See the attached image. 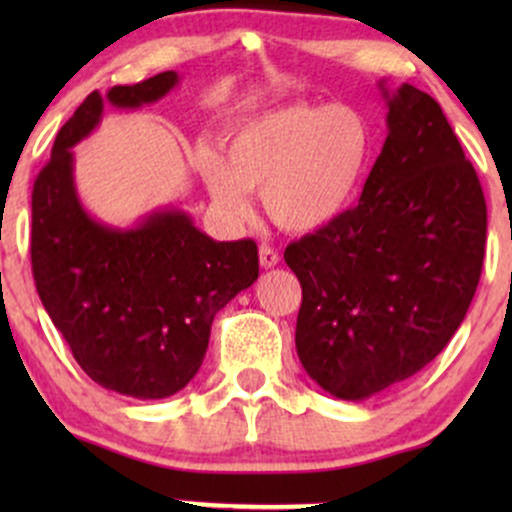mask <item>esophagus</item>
Returning <instances> with one entry per match:
<instances>
[{
	"label": "esophagus",
	"mask_w": 512,
	"mask_h": 512,
	"mask_svg": "<svg viewBox=\"0 0 512 512\" xmlns=\"http://www.w3.org/2000/svg\"><path fill=\"white\" fill-rule=\"evenodd\" d=\"M279 262H281L279 252H276L274 248H269V245H262V248H260V264H262V267L272 269Z\"/></svg>",
	"instance_id": "34e87169"
}]
</instances>
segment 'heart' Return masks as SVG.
<instances>
[{
  "label": "heart",
  "mask_w": 512,
  "mask_h": 512,
  "mask_svg": "<svg viewBox=\"0 0 512 512\" xmlns=\"http://www.w3.org/2000/svg\"><path fill=\"white\" fill-rule=\"evenodd\" d=\"M373 129L349 105L289 103L250 117L226 139V156L197 149L209 197L233 221L250 219L248 192L276 226L317 233L342 219L366 182Z\"/></svg>",
  "instance_id": "heart-1"
}]
</instances>
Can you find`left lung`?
Masks as SVG:
<instances>
[{"label":"left lung","mask_w":512,"mask_h":512,"mask_svg":"<svg viewBox=\"0 0 512 512\" xmlns=\"http://www.w3.org/2000/svg\"><path fill=\"white\" fill-rule=\"evenodd\" d=\"M387 139L361 199L284 252L303 303L296 351L332 397L363 402L436 358L462 325L486 245V202L440 105L378 81Z\"/></svg>","instance_id":"obj_1"}]
</instances>
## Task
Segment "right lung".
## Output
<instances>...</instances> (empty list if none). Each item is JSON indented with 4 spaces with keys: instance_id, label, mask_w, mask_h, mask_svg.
<instances>
[{
    "instance_id": "right-lung-1",
    "label": "right lung",
    "mask_w": 512,
    "mask_h": 512,
    "mask_svg": "<svg viewBox=\"0 0 512 512\" xmlns=\"http://www.w3.org/2000/svg\"><path fill=\"white\" fill-rule=\"evenodd\" d=\"M178 72L93 91L64 122L33 185L31 262L40 301L84 373L134 399L180 392L202 366L211 322L260 274L252 240H219L187 211L161 207L110 226L76 192L74 146L101 125L103 105L137 110L166 98Z\"/></svg>"
}]
</instances>
